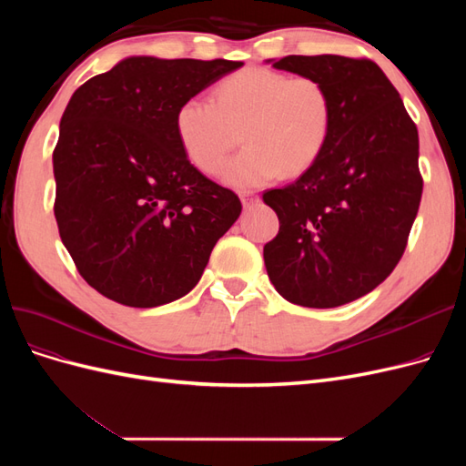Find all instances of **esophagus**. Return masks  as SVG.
<instances>
[{
	"instance_id": "esophagus-1",
	"label": "esophagus",
	"mask_w": 466,
	"mask_h": 466,
	"mask_svg": "<svg viewBox=\"0 0 466 466\" xmlns=\"http://www.w3.org/2000/svg\"><path fill=\"white\" fill-rule=\"evenodd\" d=\"M238 196H241V200H243V206H245V208H250L252 204H255V202L258 200V196H257L255 192H250V190H245V192H241Z\"/></svg>"
}]
</instances>
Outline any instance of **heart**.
<instances>
[{
	"instance_id": "b5f03b06",
	"label": "heart",
	"mask_w": 466,
	"mask_h": 466,
	"mask_svg": "<svg viewBox=\"0 0 466 466\" xmlns=\"http://www.w3.org/2000/svg\"><path fill=\"white\" fill-rule=\"evenodd\" d=\"M332 120V96L322 81L250 66L223 77L211 103H182L175 132L187 159L211 177L221 173L241 134L245 147L223 180L233 188H255L278 175L309 171L329 144Z\"/></svg>"
}]
</instances>
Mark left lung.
<instances>
[{
  "instance_id": "8db88e82",
  "label": "left lung",
  "mask_w": 466,
  "mask_h": 466,
  "mask_svg": "<svg viewBox=\"0 0 466 466\" xmlns=\"http://www.w3.org/2000/svg\"><path fill=\"white\" fill-rule=\"evenodd\" d=\"M272 66L322 81L334 120L319 161L262 194L279 219L264 245L266 272L289 303L340 307L385 281L406 248L424 187L418 130L371 60L286 56Z\"/></svg>"
}]
</instances>
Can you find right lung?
I'll return each mask as SVG.
<instances>
[{
	"instance_id": "1",
	"label": "right lung",
	"mask_w": 466,
	"mask_h": 466,
	"mask_svg": "<svg viewBox=\"0 0 466 466\" xmlns=\"http://www.w3.org/2000/svg\"><path fill=\"white\" fill-rule=\"evenodd\" d=\"M241 66L132 56L69 98L52 157L54 216L105 298L139 309L180 299L241 216L238 196L204 177L175 132L178 106Z\"/></svg>"
}]
</instances>
